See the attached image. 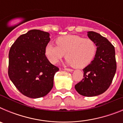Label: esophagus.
Returning <instances> with one entry per match:
<instances>
[{
  "label": "esophagus",
  "mask_w": 123,
  "mask_h": 123,
  "mask_svg": "<svg viewBox=\"0 0 123 123\" xmlns=\"http://www.w3.org/2000/svg\"><path fill=\"white\" fill-rule=\"evenodd\" d=\"M65 70H66V71H70V72H71V71H73V69H69V68H65Z\"/></svg>",
  "instance_id": "obj_1"
}]
</instances>
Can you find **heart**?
<instances>
[{"instance_id": "heart-1", "label": "heart", "mask_w": 123, "mask_h": 123, "mask_svg": "<svg viewBox=\"0 0 123 123\" xmlns=\"http://www.w3.org/2000/svg\"><path fill=\"white\" fill-rule=\"evenodd\" d=\"M56 44L57 46L48 44L45 48V55L52 64L56 63L66 54L68 65L82 68L93 60L96 54L95 43L90 38L67 35L57 38Z\"/></svg>"}]
</instances>
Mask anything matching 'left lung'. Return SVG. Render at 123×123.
Masks as SVG:
<instances>
[{
  "label": "left lung",
  "instance_id": "1",
  "mask_svg": "<svg viewBox=\"0 0 123 123\" xmlns=\"http://www.w3.org/2000/svg\"><path fill=\"white\" fill-rule=\"evenodd\" d=\"M95 42L96 54L89 65L84 68V78L74 86L79 94L86 97L100 95L108 89L117 71L115 50L107 39L94 31L87 32Z\"/></svg>",
  "mask_w": 123,
  "mask_h": 123
}]
</instances>
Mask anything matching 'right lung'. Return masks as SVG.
Masks as SVG:
<instances>
[{
  "label": "right lung",
  "mask_w": 123,
  "mask_h": 123,
  "mask_svg": "<svg viewBox=\"0 0 123 123\" xmlns=\"http://www.w3.org/2000/svg\"><path fill=\"white\" fill-rule=\"evenodd\" d=\"M49 33L32 29L21 35L11 47L8 74L17 89L25 96L37 98L46 95L54 86L58 67L45 56Z\"/></svg>",
  "instance_id": "right-lung-1"
}]
</instances>
